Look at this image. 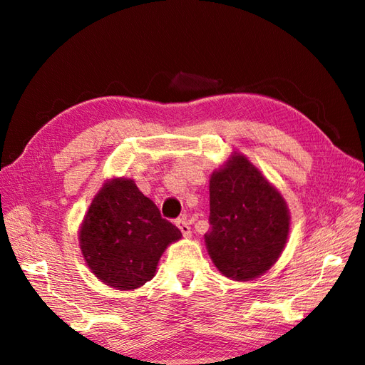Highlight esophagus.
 <instances>
[{
	"label": "esophagus",
	"instance_id": "obj_1",
	"mask_svg": "<svg viewBox=\"0 0 365 365\" xmlns=\"http://www.w3.org/2000/svg\"><path fill=\"white\" fill-rule=\"evenodd\" d=\"M175 225H177V228L182 231V235L185 237H190L191 236V228H190V225H188L187 220H185V218H178V220L175 222Z\"/></svg>",
	"mask_w": 365,
	"mask_h": 365
}]
</instances>
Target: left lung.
Returning a JSON list of instances; mask_svg holds the SVG:
<instances>
[{
	"mask_svg": "<svg viewBox=\"0 0 365 365\" xmlns=\"http://www.w3.org/2000/svg\"><path fill=\"white\" fill-rule=\"evenodd\" d=\"M209 193L210 230L204 237L218 271L237 281L267 273L289 235L282 196L242 155L212 174Z\"/></svg>",
	"mask_w": 365,
	"mask_h": 365,
	"instance_id": "obj_1",
	"label": "left lung"
}]
</instances>
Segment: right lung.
I'll return each mask as SVG.
<instances>
[{
	"label": "right lung",
	"instance_id": "1",
	"mask_svg": "<svg viewBox=\"0 0 365 365\" xmlns=\"http://www.w3.org/2000/svg\"><path fill=\"white\" fill-rule=\"evenodd\" d=\"M180 237V230L161 217L134 182L116 178L92 201L79 230V246L98 279L132 290L155 276L165 247Z\"/></svg>",
	"mask_w": 365,
	"mask_h": 365
}]
</instances>
